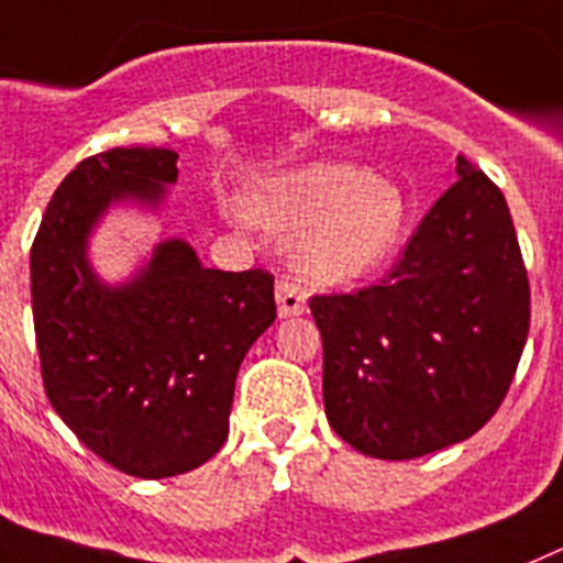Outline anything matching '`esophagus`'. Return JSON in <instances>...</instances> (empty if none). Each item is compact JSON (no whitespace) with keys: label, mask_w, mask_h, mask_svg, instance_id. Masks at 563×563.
Here are the masks:
<instances>
[{"label":"esophagus","mask_w":563,"mask_h":563,"mask_svg":"<svg viewBox=\"0 0 563 563\" xmlns=\"http://www.w3.org/2000/svg\"><path fill=\"white\" fill-rule=\"evenodd\" d=\"M306 300H309V295H306V288L300 283L288 280V277L277 280V311H280V317L306 314V309H309Z\"/></svg>","instance_id":"34e87169"}]
</instances>
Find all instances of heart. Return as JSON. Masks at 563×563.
Segmentation results:
<instances>
[{
    "label": "heart",
    "instance_id": "b5f03b06",
    "mask_svg": "<svg viewBox=\"0 0 563 563\" xmlns=\"http://www.w3.org/2000/svg\"><path fill=\"white\" fill-rule=\"evenodd\" d=\"M254 223L297 232L291 257L320 283L360 277L385 261L408 221L405 195L356 164H311L268 180L246 203Z\"/></svg>",
    "mask_w": 563,
    "mask_h": 563
}]
</instances>
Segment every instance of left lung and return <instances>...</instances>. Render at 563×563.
<instances>
[{"mask_svg":"<svg viewBox=\"0 0 563 563\" xmlns=\"http://www.w3.org/2000/svg\"><path fill=\"white\" fill-rule=\"evenodd\" d=\"M379 283L309 300L325 417L374 459H417L473 437L505 402L530 331V280L501 189L459 155Z\"/></svg>","mask_w":563,"mask_h":563,"instance_id":"left-lung-1","label":"left lung"}]
</instances>
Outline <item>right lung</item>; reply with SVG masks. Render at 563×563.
<instances>
[{
	"label": "right lung",
	"instance_id": "1",
	"mask_svg": "<svg viewBox=\"0 0 563 563\" xmlns=\"http://www.w3.org/2000/svg\"><path fill=\"white\" fill-rule=\"evenodd\" d=\"M178 155L115 146L58 184L31 249L42 383L67 428L115 471L189 473L229 437L234 379L275 322V275L203 268L184 241L161 243L124 288H104L85 241L112 198L158 203Z\"/></svg>",
	"mask_w": 563,
	"mask_h": 563
}]
</instances>
